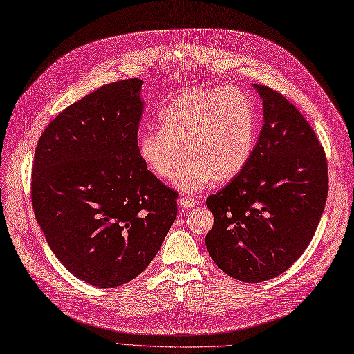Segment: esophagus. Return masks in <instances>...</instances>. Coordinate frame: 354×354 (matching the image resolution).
<instances>
[{"instance_id": "obj_1", "label": "esophagus", "mask_w": 354, "mask_h": 354, "mask_svg": "<svg viewBox=\"0 0 354 354\" xmlns=\"http://www.w3.org/2000/svg\"><path fill=\"white\" fill-rule=\"evenodd\" d=\"M195 205H196V201L194 198H191V196H182L179 199V207L183 208V209H191Z\"/></svg>"}]
</instances>
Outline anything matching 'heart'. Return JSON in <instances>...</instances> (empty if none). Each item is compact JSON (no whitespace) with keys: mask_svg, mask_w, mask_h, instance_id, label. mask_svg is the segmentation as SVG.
Wrapping results in <instances>:
<instances>
[{"mask_svg":"<svg viewBox=\"0 0 354 354\" xmlns=\"http://www.w3.org/2000/svg\"><path fill=\"white\" fill-rule=\"evenodd\" d=\"M159 129L139 133L136 149L149 171L195 194L214 180L235 178L248 163L255 120L248 99L235 88H194L175 97L158 116Z\"/></svg>","mask_w":354,"mask_h":354,"instance_id":"b5f03b06","label":"heart"}]
</instances>
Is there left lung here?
I'll use <instances>...</instances> for the list:
<instances>
[{"mask_svg":"<svg viewBox=\"0 0 354 354\" xmlns=\"http://www.w3.org/2000/svg\"><path fill=\"white\" fill-rule=\"evenodd\" d=\"M264 124L245 167L207 199L214 227L205 245L235 280L261 283L283 274L308 247L324 211L328 179L311 126L280 93L252 84Z\"/></svg>","mask_w":354,"mask_h":354,"instance_id":"obj_1","label":"left lung"}]
</instances>
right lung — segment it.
Listing matches in <instances>:
<instances>
[{
    "label": "right lung",
    "instance_id": "right-lung-1",
    "mask_svg": "<svg viewBox=\"0 0 354 354\" xmlns=\"http://www.w3.org/2000/svg\"><path fill=\"white\" fill-rule=\"evenodd\" d=\"M142 84L127 79L90 93L64 109L35 147V219L60 263L95 287L136 278L178 212V194L138 155Z\"/></svg>",
    "mask_w": 354,
    "mask_h": 354
}]
</instances>
